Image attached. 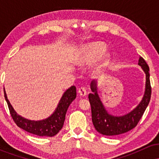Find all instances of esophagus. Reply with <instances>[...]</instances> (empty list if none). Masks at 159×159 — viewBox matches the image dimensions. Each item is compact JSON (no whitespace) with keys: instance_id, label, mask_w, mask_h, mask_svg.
<instances>
[{"instance_id":"esophagus-1","label":"esophagus","mask_w":159,"mask_h":159,"mask_svg":"<svg viewBox=\"0 0 159 159\" xmlns=\"http://www.w3.org/2000/svg\"><path fill=\"white\" fill-rule=\"evenodd\" d=\"M78 93L81 96H86V95H87V90H86V89L84 87H80L79 89H78Z\"/></svg>"}]
</instances>
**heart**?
<instances>
[{
  "label": "heart",
  "mask_w": 159,
  "mask_h": 159,
  "mask_svg": "<svg viewBox=\"0 0 159 159\" xmlns=\"http://www.w3.org/2000/svg\"><path fill=\"white\" fill-rule=\"evenodd\" d=\"M105 48L106 45L101 42H95L86 45L82 48L78 63L80 64H88L93 62L98 57L102 64L106 63L110 57V54L105 52Z\"/></svg>",
  "instance_id": "1"
}]
</instances>
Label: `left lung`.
<instances>
[{
    "label": "left lung",
    "instance_id": "1",
    "mask_svg": "<svg viewBox=\"0 0 159 159\" xmlns=\"http://www.w3.org/2000/svg\"><path fill=\"white\" fill-rule=\"evenodd\" d=\"M138 65L141 66L146 74V88L144 96L139 105L129 114L116 116L109 114L97 94L96 82H91L90 88L93 93L89 94L91 106L92 121L95 129L103 135L114 136L132 130L139 123L144 111L148 106L151 98V85L149 81V66L142 57H140Z\"/></svg>",
    "mask_w": 159,
    "mask_h": 159
}]
</instances>
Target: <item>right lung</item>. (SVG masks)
<instances>
[{
	"label": "right lung",
	"instance_id": "add662e5",
	"mask_svg": "<svg viewBox=\"0 0 159 159\" xmlns=\"http://www.w3.org/2000/svg\"><path fill=\"white\" fill-rule=\"evenodd\" d=\"M4 96L10 113L16 125L26 132L41 137H53L57 134L63 128L67 109L76 98V87L72 86L63 93L56 110L47 119L34 121L25 119L16 112L4 90Z\"/></svg>",
	"mask_w": 159,
	"mask_h": 159
}]
</instances>
